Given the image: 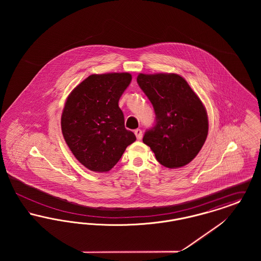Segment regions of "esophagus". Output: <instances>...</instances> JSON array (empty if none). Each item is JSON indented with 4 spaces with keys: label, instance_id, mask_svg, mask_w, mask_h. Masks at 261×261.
Masks as SVG:
<instances>
[{
    "label": "esophagus",
    "instance_id": "34e87169",
    "mask_svg": "<svg viewBox=\"0 0 261 261\" xmlns=\"http://www.w3.org/2000/svg\"><path fill=\"white\" fill-rule=\"evenodd\" d=\"M134 133H135V135H136L137 140H141V139L143 138V132H142L141 129H136V130L134 131Z\"/></svg>",
    "mask_w": 261,
    "mask_h": 261
}]
</instances>
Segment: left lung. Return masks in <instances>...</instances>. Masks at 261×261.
Listing matches in <instances>:
<instances>
[{"mask_svg": "<svg viewBox=\"0 0 261 261\" xmlns=\"http://www.w3.org/2000/svg\"><path fill=\"white\" fill-rule=\"evenodd\" d=\"M137 83L155 113V124L146 131L143 142L163 166H185L197 156L208 133L201 100L180 75L140 73Z\"/></svg>", "mask_w": 261, "mask_h": 261, "instance_id": "8db88e82", "label": "left lung"}]
</instances>
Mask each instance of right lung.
Wrapping results in <instances>:
<instances>
[{
  "mask_svg": "<svg viewBox=\"0 0 261 261\" xmlns=\"http://www.w3.org/2000/svg\"><path fill=\"white\" fill-rule=\"evenodd\" d=\"M131 80L127 72L90 75L65 101L62 135L77 161L91 171H110L136 141L118 107Z\"/></svg>",
  "mask_w": 261,
  "mask_h": 261,
  "instance_id": "right-lung-1",
  "label": "right lung"
}]
</instances>
